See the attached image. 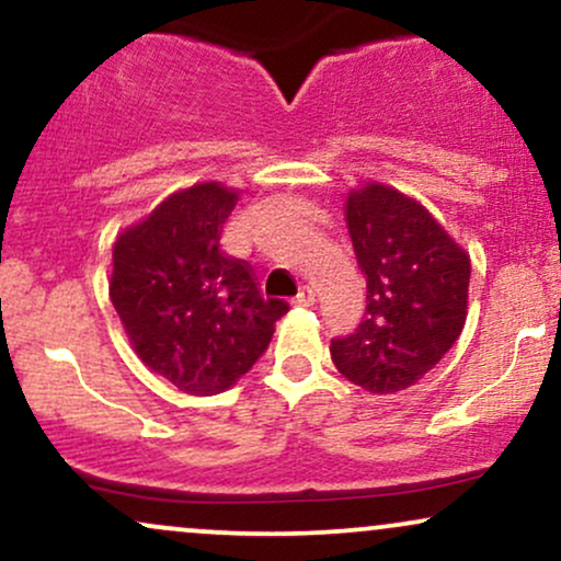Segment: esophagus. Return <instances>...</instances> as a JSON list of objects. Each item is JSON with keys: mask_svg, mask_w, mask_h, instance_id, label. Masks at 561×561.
<instances>
[{"mask_svg": "<svg viewBox=\"0 0 561 561\" xmlns=\"http://www.w3.org/2000/svg\"><path fill=\"white\" fill-rule=\"evenodd\" d=\"M295 306H313L317 302V293L311 287H300V293L295 295Z\"/></svg>", "mask_w": 561, "mask_h": 561, "instance_id": "1", "label": "esophagus"}]
</instances>
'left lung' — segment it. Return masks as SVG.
<instances>
[{
    "label": "left lung",
    "mask_w": 561,
    "mask_h": 561,
    "mask_svg": "<svg viewBox=\"0 0 561 561\" xmlns=\"http://www.w3.org/2000/svg\"><path fill=\"white\" fill-rule=\"evenodd\" d=\"M345 221L366 276V313L356 332L332 340V362L369 392L405 390L465 330L469 255L416 199L385 184L351 192Z\"/></svg>",
    "instance_id": "obj_1"
}]
</instances>
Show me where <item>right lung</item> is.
Wrapping results in <instances>:
<instances>
[{
    "instance_id": "add662e5",
    "label": "right lung",
    "mask_w": 561,
    "mask_h": 561,
    "mask_svg": "<svg viewBox=\"0 0 561 561\" xmlns=\"http://www.w3.org/2000/svg\"><path fill=\"white\" fill-rule=\"evenodd\" d=\"M237 192L195 184L126 229L111 300L137 356L192 396L231 388L266 353L285 300L263 298L244 261L221 250Z\"/></svg>"
}]
</instances>
